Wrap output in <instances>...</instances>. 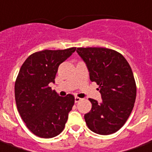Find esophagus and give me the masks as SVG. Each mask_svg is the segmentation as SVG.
I'll return each mask as SVG.
<instances>
[{
    "instance_id": "esophagus-1",
    "label": "esophagus",
    "mask_w": 152,
    "mask_h": 152,
    "mask_svg": "<svg viewBox=\"0 0 152 152\" xmlns=\"http://www.w3.org/2000/svg\"><path fill=\"white\" fill-rule=\"evenodd\" d=\"M80 100H81V98H80V97L78 96L75 97V102H76V103H78V102H80Z\"/></svg>"
}]
</instances>
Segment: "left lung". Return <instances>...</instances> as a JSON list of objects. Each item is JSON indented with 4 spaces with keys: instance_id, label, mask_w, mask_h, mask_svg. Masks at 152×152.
<instances>
[{
    "instance_id": "obj_1",
    "label": "left lung",
    "mask_w": 152,
    "mask_h": 152,
    "mask_svg": "<svg viewBox=\"0 0 152 152\" xmlns=\"http://www.w3.org/2000/svg\"><path fill=\"white\" fill-rule=\"evenodd\" d=\"M91 82L99 85L102 100L89 99L91 111L84 115L93 132L110 135L124 126L132 111L136 85L132 68L122 54L106 48H77Z\"/></svg>"
}]
</instances>
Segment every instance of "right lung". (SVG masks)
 <instances>
[{"mask_svg":"<svg viewBox=\"0 0 152 152\" xmlns=\"http://www.w3.org/2000/svg\"><path fill=\"white\" fill-rule=\"evenodd\" d=\"M76 48L32 53L20 69L15 82L17 110L27 127L40 138L62 132L74 105L72 95L60 96L48 84L55 83L58 67Z\"/></svg>","mask_w":152,"mask_h":152,"instance_id":"1","label":"right lung"}]
</instances>
